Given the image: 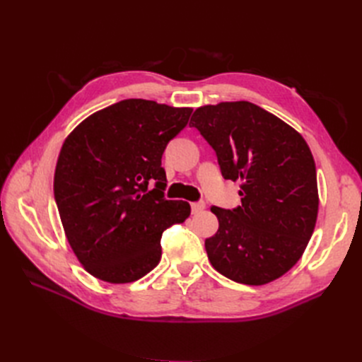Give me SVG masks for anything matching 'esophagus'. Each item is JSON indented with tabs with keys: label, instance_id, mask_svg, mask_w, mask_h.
Listing matches in <instances>:
<instances>
[{
	"label": "esophagus",
	"instance_id": "esophagus-1",
	"mask_svg": "<svg viewBox=\"0 0 362 362\" xmlns=\"http://www.w3.org/2000/svg\"><path fill=\"white\" fill-rule=\"evenodd\" d=\"M205 210V202L204 201H199V202H193L192 204V213L193 214H199Z\"/></svg>",
	"mask_w": 362,
	"mask_h": 362
}]
</instances>
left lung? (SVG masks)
I'll use <instances>...</instances> for the list:
<instances>
[{
	"mask_svg": "<svg viewBox=\"0 0 362 362\" xmlns=\"http://www.w3.org/2000/svg\"><path fill=\"white\" fill-rule=\"evenodd\" d=\"M190 125L214 149L222 177L242 181V205L211 206L218 229L205 240L208 259L238 284L278 279L302 257L319 211L308 145L284 120L247 101L201 107Z\"/></svg>",
	"mask_w": 362,
	"mask_h": 362,
	"instance_id": "left-lung-1",
	"label": "left lung"
}]
</instances>
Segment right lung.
Returning <instances> with one entry per match:
<instances>
[{"mask_svg":"<svg viewBox=\"0 0 362 362\" xmlns=\"http://www.w3.org/2000/svg\"><path fill=\"white\" fill-rule=\"evenodd\" d=\"M192 112L124 100L64 140L54 198L72 250L95 278L127 284L145 276L160 262L163 233L190 216L189 202L164 198L161 157Z\"/></svg>","mask_w":362,"mask_h":362,"instance_id":"1","label":"right lung"}]
</instances>
